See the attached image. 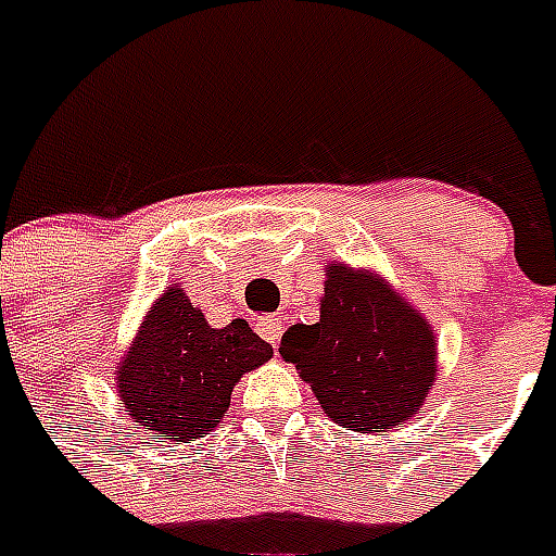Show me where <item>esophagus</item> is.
Wrapping results in <instances>:
<instances>
[{
  "instance_id": "obj_1",
  "label": "esophagus",
  "mask_w": 556,
  "mask_h": 556,
  "mask_svg": "<svg viewBox=\"0 0 556 556\" xmlns=\"http://www.w3.org/2000/svg\"><path fill=\"white\" fill-rule=\"evenodd\" d=\"M282 317H277V314H270V317H262L260 323H256V331H260L262 340H268L270 346H277L279 338H282Z\"/></svg>"
}]
</instances>
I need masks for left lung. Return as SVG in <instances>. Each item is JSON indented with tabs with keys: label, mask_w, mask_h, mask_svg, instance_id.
Wrapping results in <instances>:
<instances>
[{
	"label": "left lung",
	"mask_w": 556,
	"mask_h": 556,
	"mask_svg": "<svg viewBox=\"0 0 556 556\" xmlns=\"http://www.w3.org/2000/svg\"><path fill=\"white\" fill-rule=\"evenodd\" d=\"M279 355L338 427L383 435L418 415L439 378V340L395 286L346 262L326 265L320 320L296 323Z\"/></svg>",
	"instance_id": "8db88e82"
}]
</instances>
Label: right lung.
Masks as SVG:
<instances>
[{
  "instance_id": "add662e5",
  "label": "right lung",
  "mask_w": 556,
  "mask_h": 556,
  "mask_svg": "<svg viewBox=\"0 0 556 556\" xmlns=\"http://www.w3.org/2000/svg\"><path fill=\"white\" fill-rule=\"evenodd\" d=\"M274 357L270 343L244 320L213 329L173 282L150 305L115 366L117 397L135 427L190 444L216 430L244 371Z\"/></svg>"
}]
</instances>
